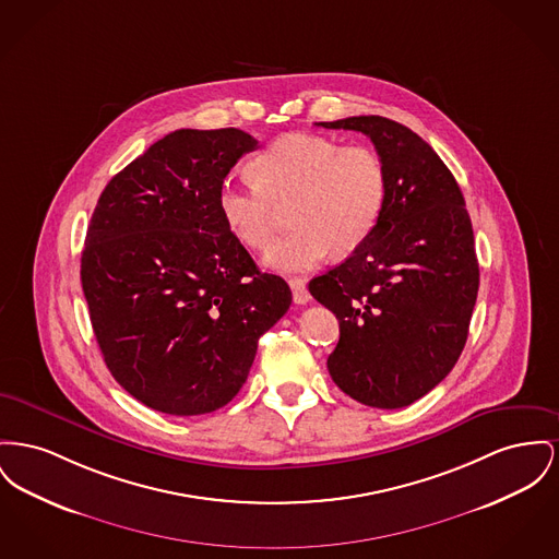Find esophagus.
I'll return each mask as SVG.
<instances>
[{
  "label": "esophagus",
  "instance_id": "obj_1",
  "mask_svg": "<svg viewBox=\"0 0 559 559\" xmlns=\"http://www.w3.org/2000/svg\"><path fill=\"white\" fill-rule=\"evenodd\" d=\"M289 287H292V292H294V301H296L297 306H306V304H310V294H308V289H306V283L301 281V278H292L289 281Z\"/></svg>",
  "mask_w": 559,
  "mask_h": 559
}]
</instances>
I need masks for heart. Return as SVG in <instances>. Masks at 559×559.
<instances>
[{"label":"heart","mask_w":559,"mask_h":559,"mask_svg":"<svg viewBox=\"0 0 559 559\" xmlns=\"http://www.w3.org/2000/svg\"><path fill=\"white\" fill-rule=\"evenodd\" d=\"M255 177L228 175L217 206L228 230L247 247L263 249L276 234L278 209L292 206L296 230L270 247L265 263L281 272H304L333 251L348 255L378 228L389 173L382 156L367 145L292 132L255 158Z\"/></svg>","instance_id":"1"}]
</instances>
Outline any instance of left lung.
Returning <instances> with one entry per match:
<instances>
[{"label": "left lung", "mask_w": 559, "mask_h": 559, "mask_svg": "<svg viewBox=\"0 0 559 559\" xmlns=\"http://www.w3.org/2000/svg\"><path fill=\"white\" fill-rule=\"evenodd\" d=\"M371 139L389 173L373 234L346 262L310 281L340 323L329 355L333 382L369 407H405L459 361L479 289L464 198L423 136L382 116L319 122Z\"/></svg>", "instance_id": "obj_1"}]
</instances>
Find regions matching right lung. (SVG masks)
<instances>
[{
  "mask_svg": "<svg viewBox=\"0 0 559 559\" xmlns=\"http://www.w3.org/2000/svg\"><path fill=\"white\" fill-rule=\"evenodd\" d=\"M258 147L238 129H181L103 190L82 251V289L107 369L143 405L200 416L242 389L258 340L292 306L228 230L217 192Z\"/></svg>",
  "mask_w": 559,
  "mask_h": 559,
  "instance_id": "right-lung-1",
  "label": "right lung"
}]
</instances>
